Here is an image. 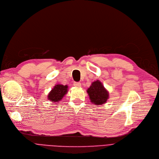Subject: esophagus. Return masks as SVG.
I'll return each mask as SVG.
<instances>
[{"mask_svg":"<svg viewBox=\"0 0 159 159\" xmlns=\"http://www.w3.org/2000/svg\"><path fill=\"white\" fill-rule=\"evenodd\" d=\"M74 86L76 87H80L81 86V84L80 82H74Z\"/></svg>","mask_w":159,"mask_h":159,"instance_id":"34e87169","label":"esophagus"}]
</instances>
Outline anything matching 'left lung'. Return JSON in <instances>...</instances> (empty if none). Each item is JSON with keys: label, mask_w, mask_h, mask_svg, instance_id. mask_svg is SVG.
<instances>
[{"label": "left lung", "mask_w": 159, "mask_h": 159, "mask_svg": "<svg viewBox=\"0 0 159 159\" xmlns=\"http://www.w3.org/2000/svg\"><path fill=\"white\" fill-rule=\"evenodd\" d=\"M87 93L90 102L97 105L105 103L109 98V93L98 80L93 83L91 86L88 89Z\"/></svg>", "instance_id": "8db88e82"}]
</instances>
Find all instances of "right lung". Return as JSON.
Wrapping results in <instances>:
<instances>
[{"instance_id": "add662e5", "label": "right lung", "mask_w": 159, "mask_h": 159, "mask_svg": "<svg viewBox=\"0 0 159 159\" xmlns=\"http://www.w3.org/2000/svg\"><path fill=\"white\" fill-rule=\"evenodd\" d=\"M67 85H56L50 92L48 98L52 102H57L61 100L67 93Z\"/></svg>"}]
</instances>
